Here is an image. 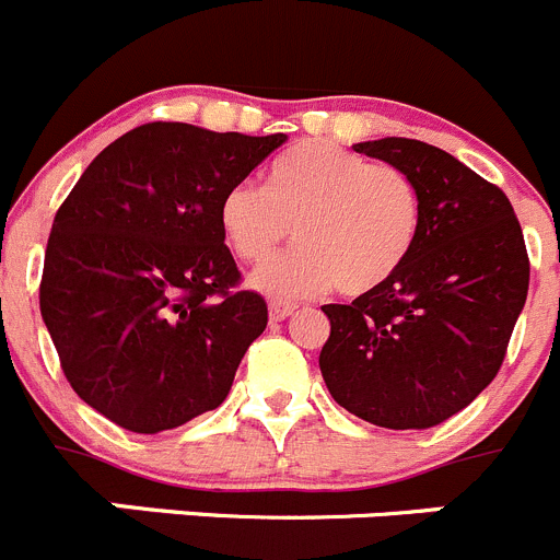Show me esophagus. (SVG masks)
<instances>
[{
    "mask_svg": "<svg viewBox=\"0 0 560 560\" xmlns=\"http://www.w3.org/2000/svg\"><path fill=\"white\" fill-rule=\"evenodd\" d=\"M292 312H295V306H292V304H281V301H273V304H270V320H273V323L287 320Z\"/></svg>",
    "mask_w": 560,
    "mask_h": 560,
    "instance_id": "34e87169",
    "label": "esophagus"
}]
</instances>
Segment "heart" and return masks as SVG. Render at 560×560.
Masks as SVG:
<instances>
[{
  "instance_id": "heart-1",
  "label": "heart",
  "mask_w": 560,
  "mask_h": 560,
  "mask_svg": "<svg viewBox=\"0 0 560 560\" xmlns=\"http://www.w3.org/2000/svg\"><path fill=\"white\" fill-rule=\"evenodd\" d=\"M218 223L243 262L268 259L292 226L298 248L250 273L256 292L301 301L337 287L362 298L404 268L422 203L406 171L373 165L331 140H304L270 165L265 187H229Z\"/></svg>"
}]
</instances>
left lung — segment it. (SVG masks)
<instances>
[{
  "label": "left lung",
  "mask_w": 560,
  "mask_h": 560,
  "mask_svg": "<svg viewBox=\"0 0 560 560\" xmlns=\"http://www.w3.org/2000/svg\"><path fill=\"white\" fill-rule=\"evenodd\" d=\"M406 171L422 223L404 268L353 304H326L320 373L373 425L431 428L467 409L503 364L530 262L514 207L447 151L409 138L353 143Z\"/></svg>",
  "instance_id": "obj_1"
}]
</instances>
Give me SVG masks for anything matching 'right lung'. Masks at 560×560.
Here are the masks:
<instances>
[{"instance_id": "obj_1", "label": "right lung", "mask_w": 560, "mask_h": 560, "mask_svg": "<svg viewBox=\"0 0 560 560\" xmlns=\"http://www.w3.org/2000/svg\"><path fill=\"white\" fill-rule=\"evenodd\" d=\"M281 143L287 135L143 124L57 209L40 315L68 384L115 425L171 431L226 400L268 306L234 290L218 203Z\"/></svg>"}]
</instances>
